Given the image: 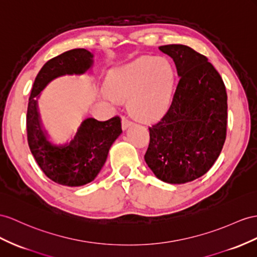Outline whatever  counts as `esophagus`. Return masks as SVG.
<instances>
[{
    "mask_svg": "<svg viewBox=\"0 0 257 257\" xmlns=\"http://www.w3.org/2000/svg\"><path fill=\"white\" fill-rule=\"evenodd\" d=\"M134 122L131 121V120H129L127 117H122V119H121V128H122V130H126Z\"/></svg>",
    "mask_w": 257,
    "mask_h": 257,
    "instance_id": "obj_1",
    "label": "esophagus"
}]
</instances>
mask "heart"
<instances>
[{
  "mask_svg": "<svg viewBox=\"0 0 257 257\" xmlns=\"http://www.w3.org/2000/svg\"><path fill=\"white\" fill-rule=\"evenodd\" d=\"M175 79V69L167 58L141 55L109 71L107 98L117 104L128 97L131 113L141 120L154 121L172 104Z\"/></svg>",
  "mask_w": 257,
  "mask_h": 257,
  "instance_id": "b5f03b06",
  "label": "heart"
}]
</instances>
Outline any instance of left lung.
<instances>
[{"instance_id": "8db88e82", "label": "left lung", "mask_w": 257, "mask_h": 257, "mask_svg": "<svg viewBox=\"0 0 257 257\" xmlns=\"http://www.w3.org/2000/svg\"><path fill=\"white\" fill-rule=\"evenodd\" d=\"M159 49L173 58L180 79L167 113L149 128L144 160L160 180L180 185L200 178L218 159L227 133V92L206 56L182 44Z\"/></svg>"}]
</instances>
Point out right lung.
<instances>
[{
	"mask_svg": "<svg viewBox=\"0 0 257 257\" xmlns=\"http://www.w3.org/2000/svg\"><path fill=\"white\" fill-rule=\"evenodd\" d=\"M93 65V54L74 49L52 58L37 75L29 96L27 137L32 155L45 176L58 185L80 187L94 180L107 159L111 144L122 133L120 118L106 121L85 118L70 142L56 146L43 129L38 98L49 82L65 75H82Z\"/></svg>",
	"mask_w": 257,
	"mask_h": 257,
	"instance_id": "right-lung-1",
	"label": "right lung"
}]
</instances>
